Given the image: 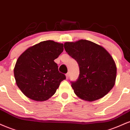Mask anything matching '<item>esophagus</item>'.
Masks as SVG:
<instances>
[{
    "label": "esophagus",
    "mask_w": 130,
    "mask_h": 130,
    "mask_svg": "<svg viewBox=\"0 0 130 130\" xmlns=\"http://www.w3.org/2000/svg\"><path fill=\"white\" fill-rule=\"evenodd\" d=\"M66 79H68L69 77V73H67V74H66Z\"/></svg>",
    "instance_id": "esophagus-1"
}]
</instances>
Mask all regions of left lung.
Here are the masks:
<instances>
[{
    "instance_id": "left-lung-1",
    "label": "left lung",
    "mask_w": 130,
    "mask_h": 130,
    "mask_svg": "<svg viewBox=\"0 0 130 130\" xmlns=\"http://www.w3.org/2000/svg\"><path fill=\"white\" fill-rule=\"evenodd\" d=\"M64 47L79 66L78 78L71 82L75 94L89 102L107 94L115 84L117 72L111 55L103 47L85 39L67 42Z\"/></svg>"
}]
</instances>
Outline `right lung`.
<instances>
[{
  "label": "right lung",
  "instance_id": "obj_1",
  "mask_svg": "<svg viewBox=\"0 0 130 130\" xmlns=\"http://www.w3.org/2000/svg\"><path fill=\"white\" fill-rule=\"evenodd\" d=\"M63 49L62 44L45 41L28 48L19 56L14 74L24 95L33 100L44 101L55 93L66 79L54 61Z\"/></svg>",
  "mask_w": 130,
  "mask_h": 130
}]
</instances>
